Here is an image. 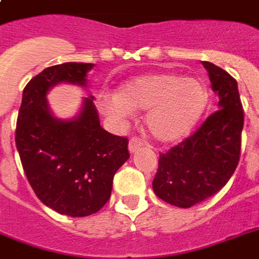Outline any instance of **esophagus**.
<instances>
[{
  "instance_id": "esophagus-1",
  "label": "esophagus",
  "mask_w": 259,
  "mask_h": 259,
  "mask_svg": "<svg viewBox=\"0 0 259 259\" xmlns=\"http://www.w3.org/2000/svg\"><path fill=\"white\" fill-rule=\"evenodd\" d=\"M141 146H142L141 140H138V138H132V140L129 141V152L130 153H136Z\"/></svg>"
}]
</instances>
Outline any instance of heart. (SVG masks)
Returning a JSON list of instances; mask_svg holds the SVG:
<instances>
[{
	"label": "heart",
	"instance_id": "b5f03b06",
	"mask_svg": "<svg viewBox=\"0 0 259 259\" xmlns=\"http://www.w3.org/2000/svg\"><path fill=\"white\" fill-rule=\"evenodd\" d=\"M208 90L204 83L177 74L140 75L127 79L99 107L107 115L123 119L132 109L148 110L145 125L157 141H180L188 136L208 106Z\"/></svg>",
	"mask_w": 259,
	"mask_h": 259
}]
</instances>
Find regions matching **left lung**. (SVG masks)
<instances>
[{
    "mask_svg": "<svg viewBox=\"0 0 259 259\" xmlns=\"http://www.w3.org/2000/svg\"><path fill=\"white\" fill-rule=\"evenodd\" d=\"M208 71L218 111L196 133L160 154L152 187L161 200L189 208L221 191L235 172L241 154L243 110L237 80L221 67L203 62Z\"/></svg>",
    "mask_w": 259,
    "mask_h": 259,
    "instance_id": "8db88e82",
    "label": "left lung"
}]
</instances>
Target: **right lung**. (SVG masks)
<instances>
[{
    "mask_svg": "<svg viewBox=\"0 0 259 259\" xmlns=\"http://www.w3.org/2000/svg\"><path fill=\"white\" fill-rule=\"evenodd\" d=\"M93 63H63L41 71L22 91L16 146L36 196L56 212L89 217L107 203L117 170L129 158L127 140L102 129L93 97L68 119L52 113L47 95L67 83L87 87Z\"/></svg>",
    "mask_w": 259,
    "mask_h": 259,
    "instance_id": "right-lung-1",
    "label": "right lung"
}]
</instances>
